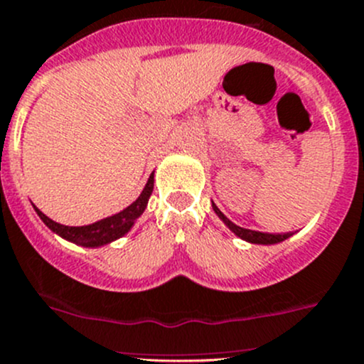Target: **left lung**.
<instances>
[{
    "mask_svg": "<svg viewBox=\"0 0 364 364\" xmlns=\"http://www.w3.org/2000/svg\"><path fill=\"white\" fill-rule=\"evenodd\" d=\"M212 208H214L215 214L219 215V219H221L223 223H225L226 226H228L230 230H232L233 233H235L237 237H240L242 240H246V242H251V244H278V242H283L285 239H289L292 233H264V232H255V230H247V228H240V226H237L235 223L230 221L228 218H226L225 214H223L221 210H219L218 207H215V203H212Z\"/></svg>",
    "mask_w": 364,
    "mask_h": 364,
    "instance_id": "1",
    "label": "left lung"
}]
</instances>
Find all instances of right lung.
Here are the masks:
<instances>
[{
  "mask_svg": "<svg viewBox=\"0 0 364 364\" xmlns=\"http://www.w3.org/2000/svg\"><path fill=\"white\" fill-rule=\"evenodd\" d=\"M154 191V173L150 175L149 182H146L145 189L141 191V194L138 196V200L132 201L127 208H124L118 214L109 215L106 219H100V221L92 223V225L86 226H65L60 223L53 221L51 218L44 214L42 210H38L33 205L35 212L38 214V218L44 221V225L49 230H53L55 233H58L60 237H63L65 240H70V242L79 244V246L85 247H99L104 244H109L113 240L124 237L129 230L134 226L136 219L145 212L146 203H149V198Z\"/></svg>",
  "mask_w": 364,
  "mask_h": 364,
  "instance_id": "right-lung-1",
  "label": "right lung"
}]
</instances>
